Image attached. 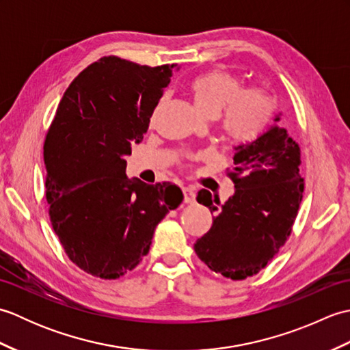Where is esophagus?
<instances>
[{
    "label": "esophagus",
    "instance_id": "esophagus-1",
    "mask_svg": "<svg viewBox=\"0 0 350 350\" xmlns=\"http://www.w3.org/2000/svg\"><path fill=\"white\" fill-rule=\"evenodd\" d=\"M183 200L187 204L196 203V192L189 188H183Z\"/></svg>",
    "mask_w": 350,
    "mask_h": 350
}]
</instances>
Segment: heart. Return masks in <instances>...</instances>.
I'll use <instances>...</instances> for the list:
<instances>
[{
	"instance_id": "b5f03b06",
	"label": "heart",
	"mask_w": 350,
	"mask_h": 350,
	"mask_svg": "<svg viewBox=\"0 0 350 350\" xmlns=\"http://www.w3.org/2000/svg\"><path fill=\"white\" fill-rule=\"evenodd\" d=\"M189 96L200 114L215 118L220 111L221 129L237 143L254 138L269 122L273 100L260 88H245L222 69L198 73L189 83Z\"/></svg>"
}]
</instances>
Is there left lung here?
I'll list each match as a JSON object with an SVG mask.
<instances>
[{
    "instance_id": "left-lung-1",
    "label": "left lung",
    "mask_w": 350,
    "mask_h": 350,
    "mask_svg": "<svg viewBox=\"0 0 350 350\" xmlns=\"http://www.w3.org/2000/svg\"><path fill=\"white\" fill-rule=\"evenodd\" d=\"M281 116L254 141L233 147L228 176L234 194L224 204L206 189L197 196L200 204L218 215L194 250L226 278L245 280L263 269L292 232L304 192L301 148L280 126Z\"/></svg>"
}]
</instances>
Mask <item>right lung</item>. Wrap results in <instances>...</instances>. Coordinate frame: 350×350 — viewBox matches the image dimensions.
Segmentation results:
<instances>
[{
	"instance_id": "obj_1",
	"label": "right lung",
	"mask_w": 350,
	"mask_h": 350,
	"mask_svg": "<svg viewBox=\"0 0 350 350\" xmlns=\"http://www.w3.org/2000/svg\"><path fill=\"white\" fill-rule=\"evenodd\" d=\"M179 69L103 57L73 79L58 105L43 147L49 217L66 254L94 277L132 271L156 226L183 202L177 185L126 176V156Z\"/></svg>"
}]
</instances>
